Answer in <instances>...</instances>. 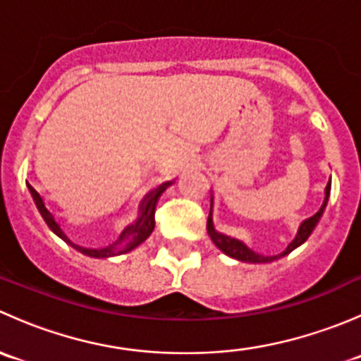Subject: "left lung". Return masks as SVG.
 I'll return each instance as SVG.
<instances>
[{"label": "left lung", "mask_w": 361, "mask_h": 361, "mask_svg": "<svg viewBox=\"0 0 361 361\" xmlns=\"http://www.w3.org/2000/svg\"><path fill=\"white\" fill-rule=\"evenodd\" d=\"M329 195H330V183L326 185L325 201H323V206L319 207L318 213L312 214V216L307 218L305 221H302L300 228H298V232H297V238L290 243L288 248L283 251L281 255H276V257H264V255H258V253H255V251H251L250 248H246V246L243 245L241 241H238V239H232V238H227V235H224V234H218L213 227V216H211V211H209V216H207V234H209L211 241H213L221 251H224L225 255H228V257L235 258V260H241V262H251V264H262V262L265 264V262H271V260H276V258H279V257H285V255H288L290 251H293L297 246H300L302 243L307 241V238L311 235L312 228L316 227V224H318L319 218H322L323 211H325L326 201H329ZM211 209H213V195H211Z\"/></svg>", "instance_id": "8db88e82"}]
</instances>
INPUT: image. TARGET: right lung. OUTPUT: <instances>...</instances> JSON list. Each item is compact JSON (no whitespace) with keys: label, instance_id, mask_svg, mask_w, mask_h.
<instances>
[{"label":"right lung","instance_id":"right-lung-1","mask_svg":"<svg viewBox=\"0 0 361 361\" xmlns=\"http://www.w3.org/2000/svg\"><path fill=\"white\" fill-rule=\"evenodd\" d=\"M31 188V194L32 197H35V202L36 206H38L39 213H42V216L45 218L47 225H49L50 228H52L54 232H56L59 238H63L64 241L69 243V245L73 246L75 250L82 251L83 255H89V257H94V258H108V257H115V255H122V253H127V251L134 250L136 246H140L141 243L145 241V239L148 238V235L152 234V231H154L155 227V206H157V201L160 197V194H162V187H159L157 190L152 192L150 195H147V199H145L143 202H141V207H140V218H137L136 224L129 225V227L126 228V231L120 234V238L116 239L115 243L110 246H106V248H83V246H78V245H73L71 241L66 238V234H64L63 231H61L59 224L56 221V218H54V214L50 213L49 207L45 206V202H43L42 195L38 194V192L35 190L32 187Z\"/></svg>","mask_w":361,"mask_h":361}]
</instances>
